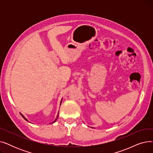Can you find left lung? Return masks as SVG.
Returning <instances> with one entry per match:
<instances>
[{
    "instance_id": "obj_1",
    "label": "left lung",
    "mask_w": 153,
    "mask_h": 153,
    "mask_svg": "<svg viewBox=\"0 0 153 153\" xmlns=\"http://www.w3.org/2000/svg\"><path fill=\"white\" fill-rule=\"evenodd\" d=\"M92 128H93V127H92Z\"/></svg>"
}]
</instances>
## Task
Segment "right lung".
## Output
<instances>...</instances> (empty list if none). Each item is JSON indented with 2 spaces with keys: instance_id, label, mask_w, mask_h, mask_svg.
Instances as JSON below:
<instances>
[{
  "instance_id": "obj_1",
  "label": "right lung",
  "mask_w": 153,
  "mask_h": 153,
  "mask_svg": "<svg viewBox=\"0 0 153 153\" xmlns=\"http://www.w3.org/2000/svg\"><path fill=\"white\" fill-rule=\"evenodd\" d=\"M62 99H61V102H60V105H61V102H62ZM20 115H22V117H23V118H24V119H25V120H26V121H27V122H28V120H27V118H25V117H24V116H23V114H21V113H20ZM58 117H59V112H58V115H57V117H56V119H55V120H54V122H52V123H54V122H56V120H57V118H58Z\"/></svg>"
}]
</instances>
